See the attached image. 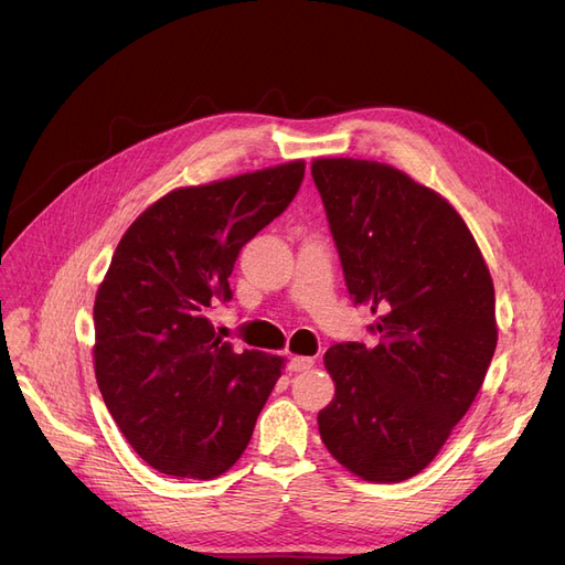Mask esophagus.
Returning <instances> with one entry per match:
<instances>
[{
	"label": "esophagus",
	"mask_w": 565,
	"mask_h": 565,
	"mask_svg": "<svg viewBox=\"0 0 565 565\" xmlns=\"http://www.w3.org/2000/svg\"><path fill=\"white\" fill-rule=\"evenodd\" d=\"M311 367H313V358H309V355H292V358H289V370H292V372H306Z\"/></svg>",
	"instance_id": "esophagus-1"
}]
</instances>
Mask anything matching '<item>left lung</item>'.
I'll return each mask as SVG.
<instances>
[{"instance_id":"obj_1","label":"left lung","mask_w":565,"mask_h":565,"mask_svg":"<svg viewBox=\"0 0 565 565\" xmlns=\"http://www.w3.org/2000/svg\"><path fill=\"white\" fill-rule=\"evenodd\" d=\"M311 177L353 303L377 320L372 347L324 353L332 403L324 448L355 476L398 483L438 455L467 415L498 347L494 289L461 216L388 164L324 158Z\"/></svg>"}]
</instances>
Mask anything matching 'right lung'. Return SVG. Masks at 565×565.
<instances>
[{"label":"right lung","instance_id":"1","mask_svg":"<svg viewBox=\"0 0 565 565\" xmlns=\"http://www.w3.org/2000/svg\"><path fill=\"white\" fill-rule=\"evenodd\" d=\"M303 162L179 188L134 221L94 303V370L119 431L152 469L179 478L228 471L252 438L282 358L235 353L210 311L252 237L280 216Z\"/></svg>","mask_w":565,"mask_h":565}]
</instances>
